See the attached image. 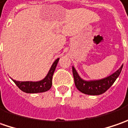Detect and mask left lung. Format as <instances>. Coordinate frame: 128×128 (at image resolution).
Returning a JSON list of instances; mask_svg holds the SVG:
<instances>
[{"label":"left lung","mask_w":128,"mask_h":128,"mask_svg":"<svg viewBox=\"0 0 128 128\" xmlns=\"http://www.w3.org/2000/svg\"><path fill=\"white\" fill-rule=\"evenodd\" d=\"M122 66H123L122 65L121 67L117 72H115L114 74L104 79L100 80L90 81V82L82 80L74 68L72 67V72L74 76L75 86H76L78 90L86 94H90V95L102 94L113 84L114 81L116 80V79L118 77V76L120 74Z\"/></svg>","instance_id":"left-lung-1"}]
</instances>
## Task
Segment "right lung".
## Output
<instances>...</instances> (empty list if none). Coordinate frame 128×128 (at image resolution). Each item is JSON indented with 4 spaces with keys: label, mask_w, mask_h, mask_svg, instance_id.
<instances>
[{
    "label": "right lung",
    "mask_w": 128,
    "mask_h": 128,
    "mask_svg": "<svg viewBox=\"0 0 128 128\" xmlns=\"http://www.w3.org/2000/svg\"><path fill=\"white\" fill-rule=\"evenodd\" d=\"M58 59L59 58H57L54 62L48 74L43 80L39 82H18L13 80V81L20 90L26 93H38L48 91L52 85V76Z\"/></svg>",
    "instance_id": "1"
}]
</instances>
